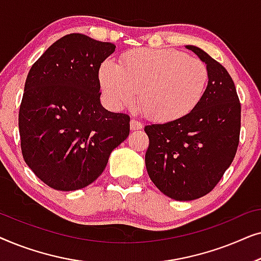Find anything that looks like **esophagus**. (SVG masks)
Instances as JSON below:
<instances>
[{
	"label": "esophagus",
	"instance_id": "esophagus-1",
	"mask_svg": "<svg viewBox=\"0 0 261 261\" xmlns=\"http://www.w3.org/2000/svg\"><path fill=\"white\" fill-rule=\"evenodd\" d=\"M141 128H142V123L140 122V121H138L135 119L130 121V129L132 130H139V129H141Z\"/></svg>",
	"mask_w": 261,
	"mask_h": 261
}]
</instances>
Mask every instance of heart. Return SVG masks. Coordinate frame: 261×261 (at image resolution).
Instances as JSON below:
<instances>
[{
    "label": "heart",
    "mask_w": 261,
    "mask_h": 261,
    "mask_svg": "<svg viewBox=\"0 0 261 261\" xmlns=\"http://www.w3.org/2000/svg\"><path fill=\"white\" fill-rule=\"evenodd\" d=\"M208 80L201 59L171 48H138L126 53L120 65L106 60L99 67V83L112 108H129L139 94L142 114L156 122L178 120L194 110Z\"/></svg>",
    "instance_id": "heart-1"
}]
</instances>
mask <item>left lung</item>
<instances>
[{"label": "left lung", "instance_id": "left-lung-1", "mask_svg": "<svg viewBox=\"0 0 261 261\" xmlns=\"http://www.w3.org/2000/svg\"><path fill=\"white\" fill-rule=\"evenodd\" d=\"M187 48L209 70L204 95L180 119L145 127L148 176L176 201L203 197L216 187L237 154L241 128V105L228 71L203 49Z\"/></svg>", "mask_w": 261, "mask_h": 261}]
</instances>
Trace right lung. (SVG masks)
<instances>
[{"label":"right lung","instance_id":"right-lung-1","mask_svg":"<svg viewBox=\"0 0 261 261\" xmlns=\"http://www.w3.org/2000/svg\"><path fill=\"white\" fill-rule=\"evenodd\" d=\"M115 47L84 34H67L28 72L19 110L21 151L49 188L88 187L129 135V115L108 112L99 102L98 70Z\"/></svg>","mask_w":261,"mask_h":261}]
</instances>
